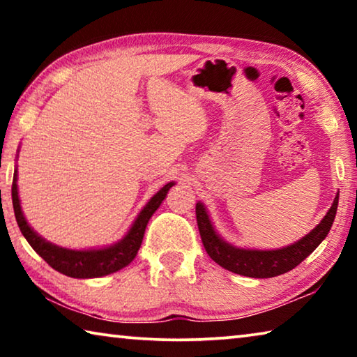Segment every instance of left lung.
Instances as JSON below:
<instances>
[{
	"mask_svg": "<svg viewBox=\"0 0 357 357\" xmlns=\"http://www.w3.org/2000/svg\"><path fill=\"white\" fill-rule=\"evenodd\" d=\"M338 204V195H335L328 214L309 234L299 239L298 243L283 247L277 250H255V249H239L223 241L211 223L206 209L202 203H197V223L200 229V236L208 255L222 268L231 271L234 274L253 277V279H268L285 274L294 269L301 261L321 244V241L328 236L332 222L335 219Z\"/></svg>",
	"mask_w": 357,
	"mask_h": 357,
	"instance_id": "8db88e82",
	"label": "left lung"
}]
</instances>
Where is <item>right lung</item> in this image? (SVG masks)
I'll list each match as a JSON object with an SVG mask.
<instances>
[{
  "instance_id": "1",
  "label": "right lung",
  "mask_w": 357,
  "mask_h": 357,
  "mask_svg": "<svg viewBox=\"0 0 357 357\" xmlns=\"http://www.w3.org/2000/svg\"><path fill=\"white\" fill-rule=\"evenodd\" d=\"M172 185H174V183L165 184L151 198L146 206L142 209V213L138 214L128 234L119 243L104 247V249L70 250L48 243L44 238H40L28 225L25 215L22 213L19 189H17V170L14 172V181H12V204H14L15 219L17 223H19L22 234L26 238L29 245L33 247L36 253H39L53 269L68 277H74V279H96V277L113 274L116 271L126 268L137 257V252L142 245L144 229H146L151 215L155 213L157 208L160 206V203L165 200Z\"/></svg>"
}]
</instances>
